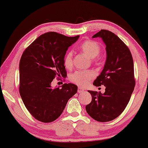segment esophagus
Instances as JSON below:
<instances>
[{
	"mask_svg": "<svg viewBox=\"0 0 148 148\" xmlns=\"http://www.w3.org/2000/svg\"><path fill=\"white\" fill-rule=\"evenodd\" d=\"M77 92H78V93H83V92H85V90L84 89H83V88H80V87H79L78 88V90H77Z\"/></svg>",
	"mask_w": 148,
	"mask_h": 148,
	"instance_id": "34e87169",
	"label": "esophagus"
}]
</instances>
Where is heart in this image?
I'll return each instance as SVG.
<instances>
[{
	"label": "heart",
	"instance_id": "obj_1",
	"mask_svg": "<svg viewBox=\"0 0 148 148\" xmlns=\"http://www.w3.org/2000/svg\"><path fill=\"white\" fill-rule=\"evenodd\" d=\"M80 49L86 53L93 60L97 58V56L100 53L101 48L100 44L94 40H86L81 44ZM63 64L66 69H71L73 63V52H67L63 58ZM94 73L91 71H78L71 75L70 79L73 83L78 86L85 87L88 85L94 77Z\"/></svg>",
	"mask_w": 148,
	"mask_h": 148
}]
</instances>
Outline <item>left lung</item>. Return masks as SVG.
<instances>
[{
  "label": "left lung",
  "instance_id": "left-lung-1",
  "mask_svg": "<svg viewBox=\"0 0 148 148\" xmlns=\"http://www.w3.org/2000/svg\"><path fill=\"white\" fill-rule=\"evenodd\" d=\"M100 38L106 45V60L100 75L93 83L103 85L105 92L88 91L92 100L86 105L88 114L99 122L114 120L123 112L134 90L135 80L132 55L124 42L108 30L101 29L93 36Z\"/></svg>",
  "mask_w": 148,
  "mask_h": 148
}]
</instances>
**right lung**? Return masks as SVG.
<instances>
[{
  "mask_svg": "<svg viewBox=\"0 0 148 148\" xmlns=\"http://www.w3.org/2000/svg\"><path fill=\"white\" fill-rule=\"evenodd\" d=\"M79 36L68 37L56 32L40 36L24 50L19 62V93L30 114L42 123L60 116L77 86L64 84L52 88L55 77H66L63 58Z\"/></svg>",
  "mask_w": 148,
  "mask_h": 148,
  "instance_id": "obj_1",
  "label": "right lung"
}]
</instances>
